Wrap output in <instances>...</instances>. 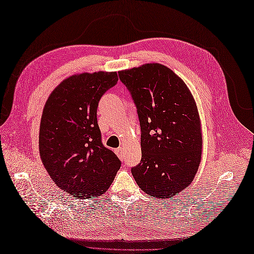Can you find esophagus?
<instances>
[{"instance_id": "esophagus-1", "label": "esophagus", "mask_w": 254, "mask_h": 254, "mask_svg": "<svg viewBox=\"0 0 254 254\" xmlns=\"http://www.w3.org/2000/svg\"><path fill=\"white\" fill-rule=\"evenodd\" d=\"M115 152H117L118 157L121 159V160H124L125 158V153H124V148L123 147H119L117 150H115Z\"/></svg>"}]
</instances>
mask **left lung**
Listing matches in <instances>:
<instances>
[{
  "instance_id": "1",
  "label": "left lung",
  "mask_w": 254,
  "mask_h": 254,
  "mask_svg": "<svg viewBox=\"0 0 254 254\" xmlns=\"http://www.w3.org/2000/svg\"><path fill=\"white\" fill-rule=\"evenodd\" d=\"M141 125L142 159L131 172L144 193L173 198L194 180L202 153L201 122L193 94L161 64L119 72Z\"/></svg>"
}]
</instances>
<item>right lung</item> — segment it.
<instances>
[{
    "label": "right lung",
    "mask_w": 254,
    "mask_h": 254,
    "mask_svg": "<svg viewBox=\"0 0 254 254\" xmlns=\"http://www.w3.org/2000/svg\"><path fill=\"white\" fill-rule=\"evenodd\" d=\"M117 72L74 74L52 91L39 131L41 161L56 186L75 198L103 195L121 161L102 144L98 102L117 84Z\"/></svg>",
    "instance_id": "add662e5"
}]
</instances>
